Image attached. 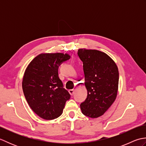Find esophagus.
Returning <instances> with one entry per match:
<instances>
[{
	"mask_svg": "<svg viewBox=\"0 0 146 146\" xmlns=\"http://www.w3.org/2000/svg\"><path fill=\"white\" fill-rule=\"evenodd\" d=\"M69 93H70V94L71 95H73L74 94V93H75V90H74V89H71V90H69Z\"/></svg>",
	"mask_w": 146,
	"mask_h": 146,
	"instance_id": "34e87169",
	"label": "esophagus"
}]
</instances>
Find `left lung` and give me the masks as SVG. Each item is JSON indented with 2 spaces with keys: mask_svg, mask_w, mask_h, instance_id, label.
Returning a JSON list of instances; mask_svg holds the SVG:
<instances>
[{
  "mask_svg": "<svg viewBox=\"0 0 146 146\" xmlns=\"http://www.w3.org/2000/svg\"><path fill=\"white\" fill-rule=\"evenodd\" d=\"M83 63L87 98L80 104L83 115L98 118L115 100L119 88V70L115 61L104 52L97 49H79Z\"/></svg>",
  "mask_w": 146,
  "mask_h": 146,
  "instance_id": "1",
  "label": "left lung"
}]
</instances>
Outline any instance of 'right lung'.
Segmentation results:
<instances>
[{"label": "right lung", "instance_id": "1", "mask_svg": "<svg viewBox=\"0 0 146 146\" xmlns=\"http://www.w3.org/2000/svg\"><path fill=\"white\" fill-rule=\"evenodd\" d=\"M70 58L68 53L39 54L24 71L22 82L24 96L34 112L43 119L60 117L70 98L58 72L60 64Z\"/></svg>", "mask_w": 146, "mask_h": 146}]
</instances>
